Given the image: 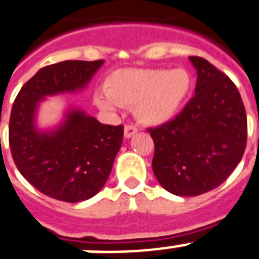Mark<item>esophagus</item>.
<instances>
[{"mask_svg":"<svg viewBox=\"0 0 259 259\" xmlns=\"http://www.w3.org/2000/svg\"><path fill=\"white\" fill-rule=\"evenodd\" d=\"M137 132H138L137 126H134V125H126L125 129H123V136H125V138H132Z\"/></svg>","mask_w":259,"mask_h":259,"instance_id":"obj_1","label":"esophagus"}]
</instances>
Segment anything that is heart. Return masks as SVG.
<instances>
[{
  "label": "heart",
  "mask_w": 259,
  "mask_h": 259,
  "mask_svg": "<svg viewBox=\"0 0 259 259\" xmlns=\"http://www.w3.org/2000/svg\"><path fill=\"white\" fill-rule=\"evenodd\" d=\"M105 91H96L94 103L113 113L120 107H134L146 125H163L176 116L193 90V78L185 69H121L107 76Z\"/></svg>",
  "instance_id": "heart-1"
}]
</instances>
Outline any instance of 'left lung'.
I'll return each mask as SVG.
<instances>
[{
    "label": "left lung",
    "mask_w": 259,
    "mask_h": 259,
    "mask_svg": "<svg viewBox=\"0 0 259 259\" xmlns=\"http://www.w3.org/2000/svg\"><path fill=\"white\" fill-rule=\"evenodd\" d=\"M195 95L173 120L148 129L155 143L152 170L165 190L194 197L218 188L246 147V113L235 83L202 57Z\"/></svg>",
    "instance_id": "left-lung-1"
}]
</instances>
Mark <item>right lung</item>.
I'll return each mask as SVG.
<instances>
[{
  "label": "right lung",
  "instance_id": "obj_1",
  "mask_svg": "<svg viewBox=\"0 0 259 259\" xmlns=\"http://www.w3.org/2000/svg\"><path fill=\"white\" fill-rule=\"evenodd\" d=\"M103 62L70 60L42 67L24 83L11 108L9 145L18 170L58 201L75 203L100 192L122 143L123 126L100 123L74 108L57 129L40 132L36 109L46 96L86 87Z\"/></svg>",
  "mask_w": 259,
  "mask_h": 259
}]
</instances>
